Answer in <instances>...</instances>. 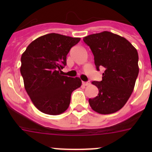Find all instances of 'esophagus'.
<instances>
[{
	"label": "esophagus",
	"instance_id": "34e87169",
	"mask_svg": "<svg viewBox=\"0 0 152 152\" xmlns=\"http://www.w3.org/2000/svg\"><path fill=\"white\" fill-rule=\"evenodd\" d=\"M82 85L85 86H88L90 85V81H88V82H82Z\"/></svg>",
	"mask_w": 152,
	"mask_h": 152
}]
</instances>
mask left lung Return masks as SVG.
Segmentation results:
<instances>
[{
	"label": "left lung",
	"mask_w": 152,
	"mask_h": 152,
	"mask_svg": "<svg viewBox=\"0 0 152 152\" xmlns=\"http://www.w3.org/2000/svg\"><path fill=\"white\" fill-rule=\"evenodd\" d=\"M83 40L93 52L97 70L105 69L102 80L92 82L99 94L89 99V104L100 114L115 113L125 105L134 90L139 73L137 50L126 39L110 31L88 35Z\"/></svg>",
	"instance_id": "obj_1"
}]
</instances>
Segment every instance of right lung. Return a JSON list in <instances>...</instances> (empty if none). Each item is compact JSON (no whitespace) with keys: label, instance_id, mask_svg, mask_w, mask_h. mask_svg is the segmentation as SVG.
Instances as JSON below:
<instances>
[{"label":"right lung","instance_id":"1","mask_svg":"<svg viewBox=\"0 0 152 152\" xmlns=\"http://www.w3.org/2000/svg\"><path fill=\"white\" fill-rule=\"evenodd\" d=\"M80 38L48 34L31 42L21 56L20 73L34 105L42 113L56 115L70 103L73 90L82 85L79 78L62 75L67 53Z\"/></svg>","mask_w":152,"mask_h":152}]
</instances>
